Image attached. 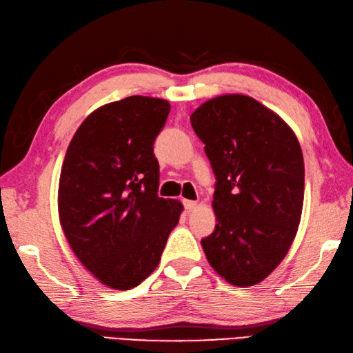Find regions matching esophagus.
<instances>
[{"instance_id":"34e87169","label":"esophagus","mask_w":353,"mask_h":353,"mask_svg":"<svg viewBox=\"0 0 353 353\" xmlns=\"http://www.w3.org/2000/svg\"><path fill=\"white\" fill-rule=\"evenodd\" d=\"M183 204L188 210H192L196 208V201H194V199H183Z\"/></svg>"}]
</instances>
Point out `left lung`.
Here are the masks:
<instances>
[{"instance_id":"8db88e82","label":"left lung","mask_w":353,"mask_h":353,"mask_svg":"<svg viewBox=\"0 0 353 353\" xmlns=\"http://www.w3.org/2000/svg\"><path fill=\"white\" fill-rule=\"evenodd\" d=\"M190 123L216 176V224L201 239L216 274L236 288L261 283L288 255L300 225L304 161L284 119L248 95L203 103Z\"/></svg>"}]
</instances>
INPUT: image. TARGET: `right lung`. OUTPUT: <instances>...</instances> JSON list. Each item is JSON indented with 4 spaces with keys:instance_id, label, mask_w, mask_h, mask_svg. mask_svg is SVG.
Instances as JSON below:
<instances>
[{
    "instance_id": "1",
    "label": "right lung",
    "mask_w": 353,
    "mask_h": 353,
    "mask_svg": "<svg viewBox=\"0 0 353 353\" xmlns=\"http://www.w3.org/2000/svg\"><path fill=\"white\" fill-rule=\"evenodd\" d=\"M168 99L134 95L84 119L65 152L58 185L59 223L73 254L115 290L143 283L161 259L183 204L158 196L154 141Z\"/></svg>"
}]
</instances>
